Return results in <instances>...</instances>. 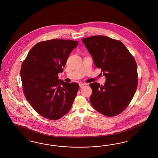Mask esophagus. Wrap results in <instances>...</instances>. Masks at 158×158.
<instances>
[{"label":"esophagus","instance_id":"esophagus-1","mask_svg":"<svg viewBox=\"0 0 158 158\" xmlns=\"http://www.w3.org/2000/svg\"><path fill=\"white\" fill-rule=\"evenodd\" d=\"M88 85V84L87 83H79V86H80V88H83V87H85V86H87Z\"/></svg>","mask_w":158,"mask_h":158}]
</instances>
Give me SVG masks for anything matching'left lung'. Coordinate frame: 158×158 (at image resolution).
Returning <instances> with one entry per match:
<instances>
[{
	"label": "left lung",
	"instance_id": "1",
	"mask_svg": "<svg viewBox=\"0 0 158 158\" xmlns=\"http://www.w3.org/2000/svg\"><path fill=\"white\" fill-rule=\"evenodd\" d=\"M82 41L106 80L104 86L96 82L90 83L92 89L90 103L99 113L106 116H116L126 109L136 92V61L119 40L95 36L83 38Z\"/></svg>",
	"mask_w": 158,
	"mask_h": 158
}]
</instances>
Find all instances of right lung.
Segmentation results:
<instances>
[{"instance_id": "obj_1", "label": "right lung", "mask_w": 158, "mask_h": 158, "mask_svg": "<svg viewBox=\"0 0 158 158\" xmlns=\"http://www.w3.org/2000/svg\"><path fill=\"white\" fill-rule=\"evenodd\" d=\"M77 44V41L62 39L39 42L22 63L20 76L26 98L46 119L57 120L67 114L77 95L79 85L63 82L58 74L63 72Z\"/></svg>"}]
</instances>
